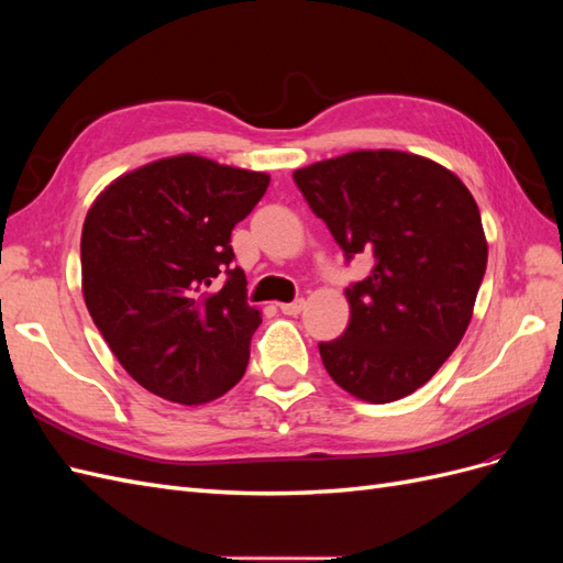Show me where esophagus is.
Wrapping results in <instances>:
<instances>
[{"label":"esophagus","instance_id":"34e87169","mask_svg":"<svg viewBox=\"0 0 563 563\" xmlns=\"http://www.w3.org/2000/svg\"><path fill=\"white\" fill-rule=\"evenodd\" d=\"M302 308H305V300H302V298H298V300H294V302H282V305H279V310H282L284 314H300Z\"/></svg>","mask_w":563,"mask_h":563}]
</instances>
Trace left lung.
<instances>
[{
	"mask_svg": "<svg viewBox=\"0 0 563 563\" xmlns=\"http://www.w3.org/2000/svg\"><path fill=\"white\" fill-rule=\"evenodd\" d=\"M310 209L371 275L345 296V333L319 343L352 397L389 404L428 383L463 340L486 272L479 207L453 172L399 150H356L294 172Z\"/></svg>",
	"mask_w": 563,
	"mask_h": 563,
	"instance_id": "1",
	"label": "left lung"
}]
</instances>
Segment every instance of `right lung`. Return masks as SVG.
Instances as JSON below:
<instances>
[{
	"mask_svg": "<svg viewBox=\"0 0 563 563\" xmlns=\"http://www.w3.org/2000/svg\"><path fill=\"white\" fill-rule=\"evenodd\" d=\"M269 176L178 155L112 180L81 230V291L129 376L162 399L199 406L242 380L261 310L232 267L230 234ZM225 271L229 282L214 291Z\"/></svg>",
	"mask_w": 563,
	"mask_h": 563,
	"instance_id": "1",
	"label": "right lung"
}]
</instances>
